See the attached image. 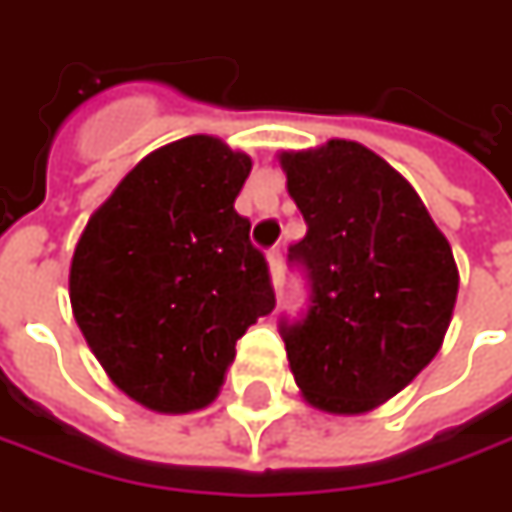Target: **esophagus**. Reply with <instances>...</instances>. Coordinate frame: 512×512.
I'll use <instances>...</instances> for the list:
<instances>
[{"label": "esophagus", "mask_w": 512, "mask_h": 512, "mask_svg": "<svg viewBox=\"0 0 512 512\" xmlns=\"http://www.w3.org/2000/svg\"><path fill=\"white\" fill-rule=\"evenodd\" d=\"M267 267H270L273 285H279V279H282V250H279V247L267 250Z\"/></svg>", "instance_id": "34e87169"}]
</instances>
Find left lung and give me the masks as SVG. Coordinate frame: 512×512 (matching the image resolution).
<instances>
[{"label": "left lung", "mask_w": 512, "mask_h": 512, "mask_svg": "<svg viewBox=\"0 0 512 512\" xmlns=\"http://www.w3.org/2000/svg\"><path fill=\"white\" fill-rule=\"evenodd\" d=\"M307 233L290 262L310 279L305 319L282 322L290 373L325 413H367L439 353L459 267L413 185L359 142L285 150Z\"/></svg>", "instance_id": "left-lung-1"}]
</instances>
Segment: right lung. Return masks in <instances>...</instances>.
<instances>
[{"mask_svg":"<svg viewBox=\"0 0 512 512\" xmlns=\"http://www.w3.org/2000/svg\"><path fill=\"white\" fill-rule=\"evenodd\" d=\"M250 156L216 136L148 153L90 216L70 262V307L125 396L156 413L216 399L236 342L276 296L236 196Z\"/></svg>","mask_w":512,"mask_h":512,"instance_id":"right-lung-1","label":"right lung"}]
</instances>
